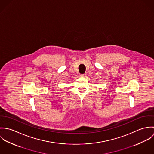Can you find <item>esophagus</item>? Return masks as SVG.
Listing matches in <instances>:
<instances>
[{"label":"esophagus","mask_w":154,"mask_h":154,"mask_svg":"<svg viewBox=\"0 0 154 154\" xmlns=\"http://www.w3.org/2000/svg\"><path fill=\"white\" fill-rule=\"evenodd\" d=\"M87 76L86 74H82V75H80V76L81 77H85Z\"/></svg>","instance_id":"1"}]
</instances>
